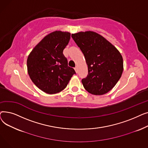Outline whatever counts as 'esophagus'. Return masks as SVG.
Segmentation results:
<instances>
[{
  "instance_id": "34e87169",
  "label": "esophagus",
  "mask_w": 148,
  "mask_h": 148,
  "mask_svg": "<svg viewBox=\"0 0 148 148\" xmlns=\"http://www.w3.org/2000/svg\"><path fill=\"white\" fill-rule=\"evenodd\" d=\"M74 69H75V72H76L77 73H78V68H77V66L74 68Z\"/></svg>"
}]
</instances>
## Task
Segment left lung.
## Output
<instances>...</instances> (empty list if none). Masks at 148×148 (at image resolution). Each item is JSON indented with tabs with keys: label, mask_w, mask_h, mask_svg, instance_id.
Segmentation results:
<instances>
[{
	"label": "left lung",
	"mask_w": 148,
	"mask_h": 148,
	"mask_svg": "<svg viewBox=\"0 0 148 148\" xmlns=\"http://www.w3.org/2000/svg\"><path fill=\"white\" fill-rule=\"evenodd\" d=\"M71 37L83 53L88 66V74L82 80L84 89L97 95L109 92L123 72L119 51L101 35L91 31L72 34Z\"/></svg>",
	"instance_id": "left-lung-1"
}]
</instances>
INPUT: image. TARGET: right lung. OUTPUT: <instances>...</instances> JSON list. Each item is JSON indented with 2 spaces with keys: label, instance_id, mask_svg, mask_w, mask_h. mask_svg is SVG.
Segmentation results:
<instances>
[{
  "label": "right lung",
  "instance_id": "obj_1",
  "mask_svg": "<svg viewBox=\"0 0 148 148\" xmlns=\"http://www.w3.org/2000/svg\"><path fill=\"white\" fill-rule=\"evenodd\" d=\"M69 32L55 31L45 36L31 51L27 60L30 79L41 90L49 94L64 90L74 69L68 65L63 54L69 42Z\"/></svg>",
  "mask_w": 148,
  "mask_h": 148
}]
</instances>
